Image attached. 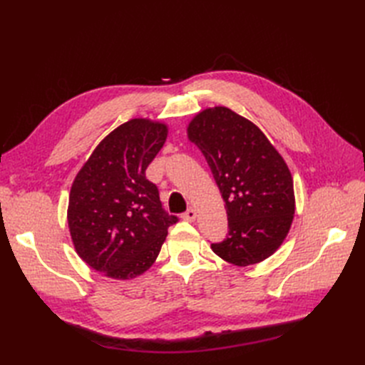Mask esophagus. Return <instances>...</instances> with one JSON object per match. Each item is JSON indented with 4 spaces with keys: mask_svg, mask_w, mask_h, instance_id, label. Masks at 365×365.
Segmentation results:
<instances>
[{
    "mask_svg": "<svg viewBox=\"0 0 365 365\" xmlns=\"http://www.w3.org/2000/svg\"><path fill=\"white\" fill-rule=\"evenodd\" d=\"M196 216H197L196 210L189 208V210H187V212L182 215V219H184V220H187V222H193V220L196 219Z\"/></svg>",
    "mask_w": 365,
    "mask_h": 365,
    "instance_id": "obj_1",
    "label": "esophagus"
}]
</instances>
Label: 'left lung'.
Segmentation results:
<instances>
[{
  "mask_svg": "<svg viewBox=\"0 0 365 365\" xmlns=\"http://www.w3.org/2000/svg\"><path fill=\"white\" fill-rule=\"evenodd\" d=\"M224 197L228 235L212 250L236 267L277 251L295 213L294 181L279 150L248 118L225 106L207 108L187 128Z\"/></svg>",
  "mask_w": 365,
  "mask_h": 365,
  "instance_id": "left-lung-1",
  "label": "left lung"
}]
</instances>
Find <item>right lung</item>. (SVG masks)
Masks as SVG:
<instances>
[{
    "mask_svg": "<svg viewBox=\"0 0 365 365\" xmlns=\"http://www.w3.org/2000/svg\"><path fill=\"white\" fill-rule=\"evenodd\" d=\"M168 132V125L149 118L126 121L98 143L73 181L67 219L74 250L106 277L129 280L146 272L168 228L178 222L146 178Z\"/></svg>",
    "mask_w": 365,
    "mask_h": 365,
    "instance_id": "right-lung-1",
    "label": "right lung"
}]
</instances>
